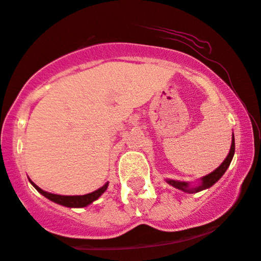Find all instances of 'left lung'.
<instances>
[{
    "mask_svg": "<svg viewBox=\"0 0 261 261\" xmlns=\"http://www.w3.org/2000/svg\"><path fill=\"white\" fill-rule=\"evenodd\" d=\"M234 151H236V144H234V136H233L232 146H230V150H229V154H228V156L225 158V160L221 164V166H219V168L216 169L213 172H211V174L206 175L204 177H202V182L200 186L189 187V184L187 182H181V181H175V180H168V184H170V185H172L174 187H176V189H178V190H182V191L189 192V194H196V192L202 191V190L208 189V187L212 186L213 184L217 182L219 178L223 176L225 170L228 169L230 162H232Z\"/></svg>",
    "mask_w": 261,
    "mask_h": 261,
    "instance_id": "obj_1",
    "label": "left lung"
}]
</instances>
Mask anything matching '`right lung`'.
I'll list each match as a JSON object with an SVG mask.
<instances>
[{"label": "right lung", "mask_w": 261, "mask_h": 261, "mask_svg": "<svg viewBox=\"0 0 261 261\" xmlns=\"http://www.w3.org/2000/svg\"><path fill=\"white\" fill-rule=\"evenodd\" d=\"M31 182H32V181H31ZM32 185L36 187L38 192H40V194H42L43 196H45L46 198H49L50 201L55 202V203L63 204V206H66V207H85V206H87V204L92 203V202L95 200H97L99 196H101L105 191H106L108 182L106 184V185L102 186L101 189H98V190H96V191L91 192V194L83 195V196H61V195L49 194V192L44 191V190L40 189V187H38L34 182H32Z\"/></svg>", "instance_id": "add662e5"}]
</instances>
